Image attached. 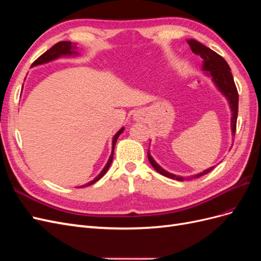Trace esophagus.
I'll use <instances>...</instances> for the list:
<instances>
[{
	"instance_id": "34e87169",
	"label": "esophagus",
	"mask_w": 261,
	"mask_h": 261,
	"mask_svg": "<svg viewBox=\"0 0 261 261\" xmlns=\"http://www.w3.org/2000/svg\"><path fill=\"white\" fill-rule=\"evenodd\" d=\"M143 116H144L143 112H139V111L134 114V118H135V121H140L141 118H143Z\"/></svg>"
}]
</instances>
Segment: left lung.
<instances>
[{"mask_svg": "<svg viewBox=\"0 0 261 261\" xmlns=\"http://www.w3.org/2000/svg\"><path fill=\"white\" fill-rule=\"evenodd\" d=\"M187 43L189 44V46H191L192 51L195 54L199 55V57L202 59L201 69L203 72H206L204 74L211 78V81L216 85L218 90L226 98L232 112L231 129H232V135L234 136L236 132V121H238V112H239V93H238V89H236L230 66H228L226 61L221 57V55H219L215 51H212L211 49L208 48V46L203 45L202 43L194 40V39H188ZM147 154H148V160L150 164L152 165L153 169L156 172H159L160 174L167 176L169 178L176 179V180L198 178L215 169V167H211L207 170L198 173V174H195L185 178L183 176L172 174V173L162 169L160 165L153 160V158L151 156V154H150L149 150Z\"/></svg>", "mask_w": 261, "mask_h": 261, "instance_id": "8db88e82", "label": "left lung"}]
</instances>
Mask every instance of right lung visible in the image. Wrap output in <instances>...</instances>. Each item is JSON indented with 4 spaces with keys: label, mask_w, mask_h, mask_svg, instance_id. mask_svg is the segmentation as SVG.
Segmentation results:
<instances>
[{
    "label": "right lung",
    "mask_w": 261,
    "mask_h": 261,
    "mask_svg": "<svg viewBox=\"0 0 261 261\" xmlns=\"http://www.w3.org/2000/svg\"><path fill=\"white\" fill-rule=\"evenodd\" d=\"M77 55H80V53L77 52V44L76 43H72L70 41H60L58 43H55L51 49H49L48 51H45L41 57H39L34 63L33 65H31V67L34 66H38V65H42V64H45V63H49L51 61H54V60H58L62 57H77ZM124 132V127H122L120 130H118L113 139H112V152H111V155H110L109 160L107 162V164L105 165L103 170H102L99 174L94 177L91 181H89V183L87 184H84L82 186H78L77 188H84V187H87L89 185H92L93 183H96L97 180H99L102 176H103L107 171L109 170L110 165H111L112 163V160H113V154H114V147H115V144L117 141V138L118 136L121 135V134Z\"/></svg>",
    "instance_id": "right-lung-1"
}]
</instances>
